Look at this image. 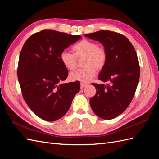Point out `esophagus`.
<instances>
[{
	"instance_id": "34e87169",
	"label": "esophagus",
	"mask_w": 159,
	"mask_h": 159,
	"mask_svg": "<svg viewBox=\"0 0 159 159\" xmlns=\"http://www.w3.org/2000/svg\"><path fill=\"white\" fill-rule=\"evenodd\" d=\"M87 85V84H85V83H82L81 82V84H80V88H81V89H83V88H84L85 86Z\"/></svg>"
}]
</instances>
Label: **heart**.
Returning <instances> with one entry per match:
<instances>
[{"label":"heart","mask_w":159,"mask_h":159,"mask_svg":"<svg viewBox=\"0 0 159 159\" xmlns=\"http://www.w3.org/2000/svg\"><path fill=\"white\" fill-rule=\"evenodd\" d=\"M74 54L66 51L62 52L60 58L65 68L70 71L74 70L77 66V58L84 57V66L85 68L71 72L70 78L72 81H79L88 83L97 74V70H100L106 64L107 54L103 46H98L97 43L88 39H84L76 43L71 48Z\"/></svg>","instance_id":"obj_1"}]
</instances>
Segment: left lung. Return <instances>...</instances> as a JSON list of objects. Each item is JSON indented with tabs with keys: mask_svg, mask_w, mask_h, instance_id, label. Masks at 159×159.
<instances>
[{
	"mask_svg": "<svg viewBox=\"0 0 159 159\" xmlns=\"http://www.w3.org/2000/svg\"><path fill=\"white\" fill-rule=\"evenodd\" d=\"M85 36L102 43L106 50V64L99 80L105 84L92 83L96 88L89 103L93 112L103 119H112L123 113L131 103L140 77V66L133 46L121 34L99 30Z\"/></svg>",
	"mask_w": 159,
	"mask_h": 159,
	"instance_id": "obj_1",
	"label": "left lung"
}]
</instances>
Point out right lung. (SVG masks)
Wrapping results in <instances>:
<instances>
[{"instance_id":"1","label":"right lung","mask_w":159,"mask_h":159,"mask_svg":"<svg viewBox=\"0 0 159 159\" xmlns=\"http://www.w3.org/2000/svg\"><path fill=\"white\" fill-rule=\"evenodd\" d=\"M80 38L45 29L28 38L21 50L17 75L23 98L44 121H54L63 117L80 89L78 81L61 84L68 71L60 58L64 49Z\"/></svg>"}]
</instances>
